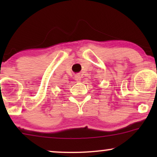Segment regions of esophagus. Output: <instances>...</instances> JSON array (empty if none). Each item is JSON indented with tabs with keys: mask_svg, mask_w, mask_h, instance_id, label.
Returning <instances> with one entry per match:
<instances>
[{
	"mask_svg": "<svg viewBox=\"0 0 157 157\" xmlns=\"http://www.w3.org/2000/svg\"><path fill=\"white\" fill-rule=\"evenodd\" d=\"M75 80L77 81V82H80V81L81 80V77H80V75H75Z\"/></svg>",
	"mask_w": 157,
	"mask_h": 157,
	"instance_id": "esophagus-1",
	"label": "esophagus"
}]
</instances>
